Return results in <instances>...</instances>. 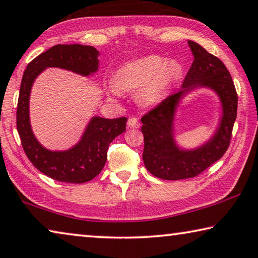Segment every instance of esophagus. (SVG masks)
I'll list each match as a JSON object with an SVG mask.
<instances>
[{
    "instance_id": "esophagus-1",
    "label": "esophagus",
    "mask_w": 258,
    "mask_h": 258,
    "mask_svg": "<svg viewBox=\"0 0 258 258\" xmlns=\"http://www.w3.org/2000/svg\"><path fill=\"white\" fill-rule=\"evenodd\" d=\"M127 126L131 128H138V127H140V121H139L138 118L132 117L127 120Z\"/></svg>"
}]
</instances>
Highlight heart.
Wrapping results in <instances>:
<instances>
[{
    "mask_svg": "<svg viewBox=\"0 0 258 258\" xmlns=\"http://www.w3.org/2000/svg\"><path fill=\"white\" fill-rule=\"evenodd\" d=\"M182 68L175 59L148 55L122 64L113 72V85L109 93L119 95L120 91L139 92V101L146 105L158 103L171 86L181 76Z\"/></svg>",
    "mask_w": 258,
    "mask_h": 258,
    "instance_id": "1",
    "label": "heart"
}]
</instances>
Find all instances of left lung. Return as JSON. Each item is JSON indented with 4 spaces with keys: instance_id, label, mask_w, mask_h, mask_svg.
I'll use <instances>...</instances> for the list:
<instances>
[{
    "instance_id": "8db88e82",
    "label": "left lung",
    "mask_w": 258,
    "mask_h": 258,
    "mask_svg": "<svg viewBox=\"0 0 258 258\" xmlns=\"http://www.w3.org/2000/svg\"><path fill=\"white\" fill-rule=\"evenodd\" d=\"M193 52V64L182 83V89L167 96L141 118L145 149V166L155 177L180 180L202 173L223 157L230 146L238 109V94L230 72L218 57L209 54L194 41H188ZM208 87L221 99L223 113L213 138L199 149L185 151L174 141V114L181 97L194 88Z\"/></svg>"
}]
</instances>
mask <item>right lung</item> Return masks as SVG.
<instances>
[{"label": "right lung", "mask_w": 258, "mask_h": 258, "mask_svg": "<svg viewBox=\"0 0 258 258\" xmlns=\"http://www.w3.org/2000/svg\"><path fill=\"white\" fill-rule=\"evenodd\" d=\"M99 51L83 44H56L40 54L24 71L17 105V130L23 149L36 169L57 181L83 183L99 174L107 162L112 140L126 130L127 118L114 119L93 117L81 140L69 150L51 151L36 140L30 124L32 86L47 68H60L81 76L93 75L99 69Z\"/></svg>", "instance_id": "right-lung-1"}]
</instances>
